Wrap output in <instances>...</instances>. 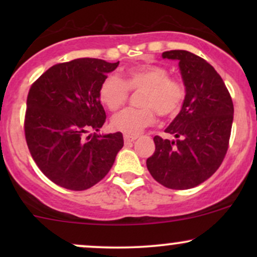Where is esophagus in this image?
I'll return each mask as SVG.
<instances>
[{
    "label": "esophagus",
    "instance_id": "esophagus-1",
    "mask_svg": "<svg viewBox=\"0 0 257 257\" xmlns=\"http://www.w3.org/2000/svg\"><path fill=\"white\" fill-rule=\"evenodd\" d=\"M137 140V137H131V135H124V144H132Z\"/></svg>",
    "mask_w": 257,
    "mask_h": 257
}]
</instances>
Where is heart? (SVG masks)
Returning <instances> with one entry per match:
<instances>
[{
  "label": "heart",
  "mask_w": 257,
  "mask_h": 257,
  "mask_svg": "<svg viewBox=\"0 0 257 257\" xmlns=\"http://www.w3.org/2000/svg\"><path fill=\"white\" fill-rule=\"evenodd\" d=\"M129 91H140L137 104L118 112L111 119L114 131L125 135H138L152 125L157 112L161 117H172L181 110L186 98V88L181 81L170 77L166 67L144 64L128 69L120 79L107 76L99 88L100 101L110 111H117L125 104Z\"/></svg>",
  "instance_id": "heart-1"
}]
</instances>
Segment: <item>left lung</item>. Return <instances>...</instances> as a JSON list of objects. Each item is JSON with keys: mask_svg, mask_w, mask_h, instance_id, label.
Returning a JSON list of instances; mask_svg holds the SVG:
<instances>
[{"mask_svg": "<svg viewBox=\"0 0 257 257\" xmlns=\"http://www.w3.org/2000/svg\"><path fill=\"white\" fill-rule=\"evenodd\" d=\"M162 57L179 60L186 98L180 113L166 129L178 140L156 135V151L146 166L161 185L187 190L210 178L222 163L234 108L221 76L204 59L187 51H168Z\"/></svg>", "mask_w": 257, "mask_h": 257, "instance_id": "8db88e82", "label": "left lung"}]
</instances>
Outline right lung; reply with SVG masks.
Wrapping results in <instances>:
<instances>
[{
    "label": "right lung",
    "instance_id": "add662e5",
    "mask_svg": "<svg viewBox=\"0 0 257 257\" xmlns=\"http://www.w3.org/2000/svg\"><path fill=\"white\" fill-rule=\"evenodd\" d=\"M101 59L81 58L53 65L31 85L24 132L35 163L51 181L84 191L110 172L123 147L120 132H98L106 120L99 88L118 66Z\"/></svg>",
    "mask_w": 257,
    "mask_h": 257
}]
</instances>
